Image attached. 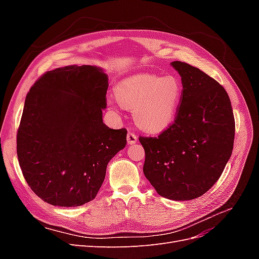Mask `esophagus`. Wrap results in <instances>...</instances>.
Masks as SVG:
<instances>
[{
    "mask_svg": "<svg viewBox=\"0 0 259 259\" xmlns=\"http://www.w3.org/2000/svg\"><path fill=\"white\" fill-rule=\"evenodd\" d=\"M126 139H127V144L128 145H134L135 143H137V136L134 134L133 132H128L126 135Z\"/></svg>",
    "mask_w": 259,
    "mask_h": 259,
    "instance_id": "1",
    "label": "esophagus"
}]
</instances>
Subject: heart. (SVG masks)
I'll use <instances>...</instances> for the list:
<instances>
[{"mask_svg":"<svg viewBox=\"0 0 259 259\" xmlns=\"http://www.w3.org/2000/svg\"><path fill=\"white\" fill-rule=\"evenodd\" d=\"M114 92L122 106L134 109L138 127L152 134L164 132L173 124L183 99V84L175 75H132L117 83ZM108 101L114 106L113 99Z\"/></svg>","mask_w":259,"mask_h":259,"instance_id":"1","label":"heart"}]
</instances>
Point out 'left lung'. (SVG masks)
<instances>
[{
	"instance_id": "obj_1",
	"label": "left lung",
	"mask_w": 259,
	"mask_h": 259,
	"mask_svg": "<svg viewBox=\"0 0 259 259\" xmlns=\"http://www.w3.org/2000/svg\"><path fill=\"white\" fill-rule=\"evenodd\" d=\"M182 76L175 122L158 137H139L144 174L161 197L188 201L208 191L223 174L234 140L231 101L223 86L199 68L170 62Z\"/></svg>"
}]
</instances>
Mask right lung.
Segmentation results:
<instances>
[{
	"label": "right lung",
	"mask_w": 259,
	"mask_h": 259,
	"mask_svg": "<svg viewBox=\"0 0 259 259\" xmlns=\"http://www.w3.org/2000/svg\"><path fill=\"white\" fill-rule=\"evenodd\" d=\"M108 75L95 66L46 72L30 89L17 132V155L32 191L55 206L95 199L109 161L126 146L125 128L103 122Z\"/></svg>",
	"instance_id": "add662e5"
}]
</instances>
